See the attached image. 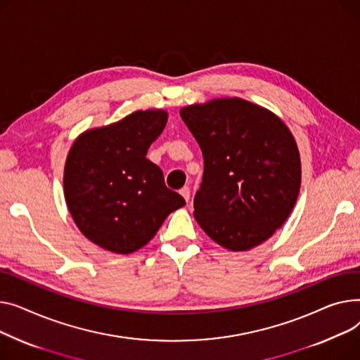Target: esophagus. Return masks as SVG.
Returning <instances> with one entry per match:
<instances>
[{
  "label": "esophagus",
  "instance_id": "esophagus-1",
  "mask_svg": "<svg viewBox=\"0 0 360 360\" xmlns=\"http://www.w3.org/2000/svg\"><path fill=\"white\" fill-rule=\"evenodd\" d=\"M180 195L184 198L186 202H188V200H190V188H188V187H183V188L180 190Z\"/></svg>",
  "mask_w": 360,
  "mask_h": 360
}]
</instances>
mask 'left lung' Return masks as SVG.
<instances>
[{
    "label": "left lung",
    "mask_w": 360,
    "mask_h": 360,
    "mask_svg": "<svg viewBox=\"0 0 360 360\" xmlns=\"http://www.w3.org/2000/svg\"><path fill=\"white\" fill-rule=\"evenodd\" d=\"M205 161L195 218L231 251L270 238L290 215L301 187V158L288 126L243 98H217L180 110Z\"/></svg>",
    "instance_id": "8db88e82"
}]
</instances>
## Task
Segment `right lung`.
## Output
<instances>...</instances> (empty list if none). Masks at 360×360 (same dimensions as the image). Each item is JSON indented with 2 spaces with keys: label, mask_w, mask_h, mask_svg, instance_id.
I'll list each match as a JSON object with an SVG mask.
<instances>
[{
  "label": "right lung",
  "mask_w": 360,
  "mask_h": 360,
  "mask_svg": "<svg viewBox=\"0 0 360 360\" xmlns=\"http://www.w3.org/2000/svg\"><path fill=\"white\" fill-rule=\"evenodd\" d=\"M164 110H138L72 143L63 170V193L78 229L119 255L143 247L186 200L164 183L146 158L167 123Z\"/></svg>",
  "instance_id": "right-lung-1"
}]
</instances>
